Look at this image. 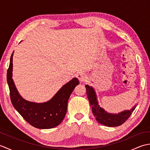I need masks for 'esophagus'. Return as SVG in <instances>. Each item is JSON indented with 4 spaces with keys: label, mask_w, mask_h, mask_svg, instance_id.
<instances>
[{
    "label": "esophagus",
    "mask_w": 150,
    "mask_h": 150,
    "mask_svg": "<svg viewBox=\"0 0 150 150\" xmlns=\"http://www.w3.org/2000/svg\"><path fill=\"white\" fill-rule=\"evenodd\" d=\"M77 77L80 82H83L87 79V75L83 72H81L77 75Z\"/></svg>",
    "instance_id": "1"
}]
</instances>
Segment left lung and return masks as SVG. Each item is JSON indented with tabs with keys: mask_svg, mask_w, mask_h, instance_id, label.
<instances>
[{
	"mask_svg": "<svg viewBox=\"0 0 150 150\" xmlns=\"http://www.w3.org/2000/svg\"><path fill=\"white\" fill-rule=\"evenodd\" d=\"M85 86L88 100L90 102V106H91L92 112L97 122L103 125L108 127H115L122 125L128 120L132 113L135 109L136 106L130 110H125L118 114L108 113L98 105L97 97L93 88L89 86L88 85H86Z\"/></svg>",
	"mask_w": 150,
	"mask_h": 150,
	"instance_id": "obj_1",
	"label": "left lung"
}]
</instances>
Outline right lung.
<instances>
[{
  "instance_id": "add662e5",
  "label": "right lung",
  "mask_w": 150,
  "mask_h": 150,
  "mask_svg": "<svg viewBox=\"0 0 150 150\" xmlns=\"http://www.w3.org/2000/svg\"><path fill=\"white\" fill-rule=\"evenodd\" d=\"M13 55L7 71V82L13 106L23 119L39 129H50L59 125L64 118L68 101L75 87L79 84L77 78H73L60 89L52 99L44 103H35L22 98L12 79Z\"/></svg>"
}]
</instances>
